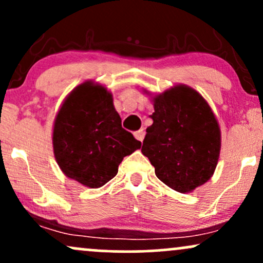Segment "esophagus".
Here are the masks:
<instances>
[{
  "label": "esophagus",
  "instance_id": "obj_1",
  "mask_svg": "<svg viewBox=\"0 0 263 263\" xmlns=\"http://www.w3.org/2000/svg\"><path fill=\"white\" fill-rule=\"evenodd\" d=\"M135 137H136V140H138V141H143V138H144V131L143 129H140V131H136L135 132Z\"/></svg>",
  "mask_w": 263,
  "mask_h": 263
}]
</instances>
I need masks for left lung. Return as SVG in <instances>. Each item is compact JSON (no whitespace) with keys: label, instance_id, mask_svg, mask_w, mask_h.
Returning <instances> with one entry per match:
<instances>
[{"label":"left lung","instance_id":"8db88e82","mask_svg":"<svg viewBox=\"0 0 263 263\" xmlns=\"http://www.w3.org/2000/svg\"><path fill=\"white\" fill-rule=\"evenodd\" d=\"M153 123L146 129L142 153L156 176L180 193L210 179L220 155V128L208 102L185 85L155 98Z\"/></svg>","mask_w":263,"mask_h":263}]
</instances>
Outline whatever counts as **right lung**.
Segmentation results:
<instances>
[{
	"mask_svg": "<svg viewBox=\"0 0 263 263\" xmlns=\"http://www.w3.org/2000/svg\"><path fill=\"white\" fill-rule=\"evenodd\" d=\"M141 142L121 126L112 96L104 86L84 83L66 98L53 131L54 156L66 177L100 188L117 174L123 157Z\"/></svg>",
	"mask_w": 263,
	"mask_h": 263,
	"instance_id": "obj_1",
	"label": "right lung"
}]
</instances>
